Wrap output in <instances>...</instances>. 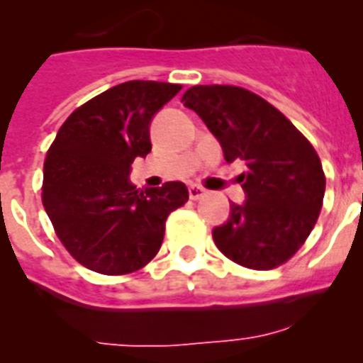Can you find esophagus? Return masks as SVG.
<instances>
[{"label":"esophagus","instance_id":"esophagus-1","mask_svg":"<svg viewBox=\"0 0 363 363\" xmlns=\"http://www.w3.org/2000/svg\"><path fill=\"white\" fill-rule=\"evenodd\" d=\"M205 196V189L200 187V185H191L189 187V198L191 200H200V198Z\"/></svg>","mask_w":363,"mask_h":363}]
</instances>
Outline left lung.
I'll return each instance as SVG.
<instances>
[{
  "label": "left lung",
  "instance_id": "8db88e82",
  "mask_svg": "<svg viewBox=\"0 0 363 363\" xmlns=\"http://www.w3.org/2000/svg\"><path fill=\"white\" fill-rule=\"evenodd\" d=\"M218 138L225 162L243 160L247 200L213 230L216 247L234 264L269 271L306 243L320 216L325 174L318 154L269 101L234 85H196L182 98Z\"/></svg>",
  "mask_w": 363,
  "mask_h": 363
}]
</instances>
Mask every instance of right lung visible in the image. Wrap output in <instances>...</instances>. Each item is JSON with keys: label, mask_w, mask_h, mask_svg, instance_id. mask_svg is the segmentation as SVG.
Returning <instances> with one entry per match:
<instances>
[{"label": "right lung", "mask_w": 363, "mask_h": 363, "mask_svg": "<svg viewBox=\"0 0 363 363\" xmlns=\"http://www.w3.org/2000/svg\"><path fill=\"white\" fill-rule=\"evenodd\" d=\"M182 85L125 82L78 107L43 163L41 201L76 262L120 277L158 255L167 216L189 200L182 182L136 189L130 165L150 152V120Z\"/></svg>", "instance_id": "obj_1"}]
</instances>
